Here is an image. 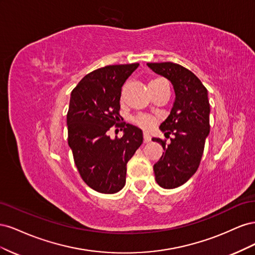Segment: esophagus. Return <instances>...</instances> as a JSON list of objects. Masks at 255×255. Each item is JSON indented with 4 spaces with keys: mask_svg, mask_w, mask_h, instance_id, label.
I'll return each mask as SVG.
<instances>
[{
    "mask_svg": "<svg viewBox=\"0 0 255 255\" xmlns=\"http://www.w3.org/2000/svg\"><path fill=\"white\" fill-rule=\"evenodd\" d=\"M143 141L144 142L151 141V136H150L149 133H143Z\"/></svg>",
    "mask_w": 255,
    "mask_h": 255,
    "instance_id": "34e87169",
    "label": "esophagus"
}]
</instances>
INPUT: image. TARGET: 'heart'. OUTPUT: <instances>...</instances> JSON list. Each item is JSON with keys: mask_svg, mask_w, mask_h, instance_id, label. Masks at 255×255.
<instances>
[{"mask_svg": "<svg viewBox=\"0 0 255 255\" xmlns=\"http://www.w3.org/2000/svg\"><path fill=\"white\" fill-rule=\"evenodd\" d=\"M155 81H157V80H155ZM152 82H154V81H152ZM133 122L137 127L141 128L142 129H151L156 125V120L148 115H138L133 119Z\"/></svg>", "mask_w": 255, "mask_h": 255, "instance_id": "b5f03b06", "label": "heart"}]
</instances>
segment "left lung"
Masks as SVG:
<instances>
[{
    "mask_svg": "<svg viewBox=\"0 0 255 255\" xmlns=\"http://www.w3.org/2000/svg\"><path fill=\"white\" fill-rule=\"evenodd\" d=\"M146 65L170 81L175 92L171 113L159 127L166 137H174L170 143L153 138L164 149L153 167L155 180L160 187L172 189L186 183L201 161L210 133V101L207 89L188 69L170 61Z\"/></svg>",
    "mask_w": 255,
    "mask_h": 255,
    "instance_id": "8db88e82",
    "label": "left lung"
}]
</instances>
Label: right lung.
Segmentation results:
<instances>
[{
	"mask_svg": "<svg viewBox=\"0 0 255 255\" xmlns=\"http://www.w3.org/2000/svg\"><path fill=\"white\" fill-rule=\"evenodd\" d=\"M139 64L113 65L85 75L71 92L67 113L68 143L83 181L102 194L126 184L127 164L143 141L142 130L120 121L123 84ZM111 128L123 129L112 140Z\"/></svg>",
	"mask_w": 255,
	"mask_h": 255,
	"instance_id": "obj_1",
	"label": "right lung"
}]
</instances>
